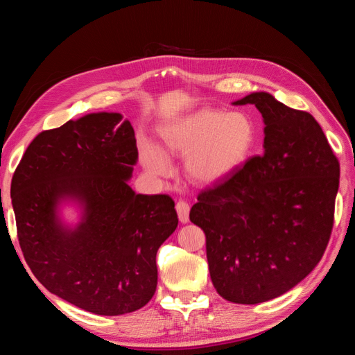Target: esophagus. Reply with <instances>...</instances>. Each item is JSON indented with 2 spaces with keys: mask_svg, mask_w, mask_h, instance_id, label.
I'll return each mask as SVG.
<instances>
[{
  "mask_svg": "<svg viewBox=\"0 0 355 355\" xmlns=\"http://www.w3.org/2000/svg\"><path fill=\"white\" fill-rule=\"evenodd\" d=\"M176 211H178V216L179 220L182 223H187L189 220V204L184 200H180L176 202Z\"/></svg>",
  "mask_w": 355,
  "mask_h": 355,
  "instance_id": "34e87169",
  "label": "esophagus"
}]
</instances>
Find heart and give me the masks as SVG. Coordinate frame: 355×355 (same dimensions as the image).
Here are the masks:
<instances>
[{"label":"heart","instance_id":"b5f03b06","mask_svg":"<svg viewBox=\"0 0 355 355\" xmlns=\"http://www.w3.org/2000/svg\"><path fill=\"white\" fill-rule=\"evenodd\" d=\"M254 137V124L245 114L200 108L163 127L161 149L167 155H187L188 179L198 185H213L245 163ZM163 153L151 144L141 148L142 164L153 176L171 175V164Z\"/></svg>","mask_w":355,"mask_h":355}]
</instances>
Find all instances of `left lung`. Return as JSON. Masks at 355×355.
Wrapping results in <instances>:
<instances>
[{"mask_svg":"<svg viewBox=\"0 0 355 355\" xmlns=\"http://www.w3.org/2000/svg\"><path fill=\"white\" fill-rule=\"evenodd\" d=\"M254 105L263 120V154L202 191L189 211L206 234L211 283L234 304L254 305L292 290L327 247L339 188V161L315 118L271 93Z\"/></svg>","mask_w":355,"mask_h":355,"instance_id":"left-lung-1","label":"left lung"}]
</instances>
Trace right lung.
<instances>
[{
  "label": "right lung",
  "instance_id": "obj_1",
  "mask_svg": "<svg viewBox=\"0 0 355 355\" xmlns=\"http://www.w3.org/2000/svg\"><path fill=\"white\" fill-rule=\"evenodd\" d=\"M137 163L130 121L93 112L40 133L12 180L20 249L50 293L98 315L145 306L157 288L155 256L178 228L175 201L128 185ZM65 205L79 211L68 224Z\"/></svg>",
  "mask_w": 355,
  "mask_h": 355
}]
</instances>
